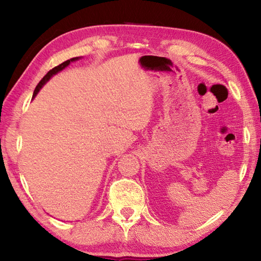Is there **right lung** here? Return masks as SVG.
I'll list each match as a JSON object with an SVG mask.
<instances>
[{
  "mask_svg": "<svg viewBox=\"0 0 261 261\" xmlns=\"http://www.w3.org/2000/svg\"><path fill=\"white\" fill-rule=\"evenodd\" d=\"M81 59V57H73V59H70V60H68V61H65V62H63V63H61L60 65H57V67H55V68H53L50 71H48L47 72V74L45 77H43L40 82H39V84L37 85V87H35V90H34V92H33V98L35 95L38 94V92L41 90V87L45 85V84L49 81V79L54 76V74H56L57 72H60V71H62V70H63L64 68H67L68 65L71 63V62H73V61H77V60H79Z\"/></svg>",
  "mask_w": 261,
  "mask_h": 261,
  "instance_id": "add662e5",
  "label": "right lung"
}]
</instances>
